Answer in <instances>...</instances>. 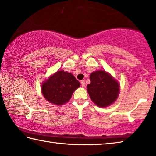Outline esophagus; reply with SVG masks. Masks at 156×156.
<instances>
[{"instance_id": "34e87169", "label": "esophagus", "mask_w": 156, "mask_h": 156, "mask_svg": "<svg viewBox=\"0 0 156 156\" xmlns=\"http://www.w3.org/2000/svg\"><path fill=\"white\" fill-rule=\"evenodd\" d=\"M80 83H81V86L83 87H85V85H86V84H85V82H84V80H81V82H80Z\"/></svg>"}]
</instances>
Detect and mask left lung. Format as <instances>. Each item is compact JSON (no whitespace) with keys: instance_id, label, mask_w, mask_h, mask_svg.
<instances>
[{"instance_id":"obj_1","label":"left lung","mask_w":156,"mask_h":156,"mask_svg":"<svg viewBox=\"0 0 156 156\" xmlns=\"http://www.w3.org/2000/svg\"><path fill=\"white\" fill-rule=\"evenodd\" d=\"M89 78L91 83L87 84V89L92 101L100 107L113 104L120 92L118 81L103 70L92 72Z\"/></svg>"}]
</instances>
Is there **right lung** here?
I'll list each match as a JSON object with an SVG mask.
<instances>
[{
  "instance_id": "add662e5",
  "label": "right lung",
  "mask_w": 156,
  "mask_h": 156,
  "mask_svg": "<svg viewBox=\"0 0 156 156\" xmlns=\"http://www.w3.org/2000/svg\"><path fill=\"white\" fill-rule=\"evenodd\" d=\"M80 82L72 73L58 71L43 83L42 94L47 101L56 105H62L70 100Z\"/></svg>"
}]
</instances>
